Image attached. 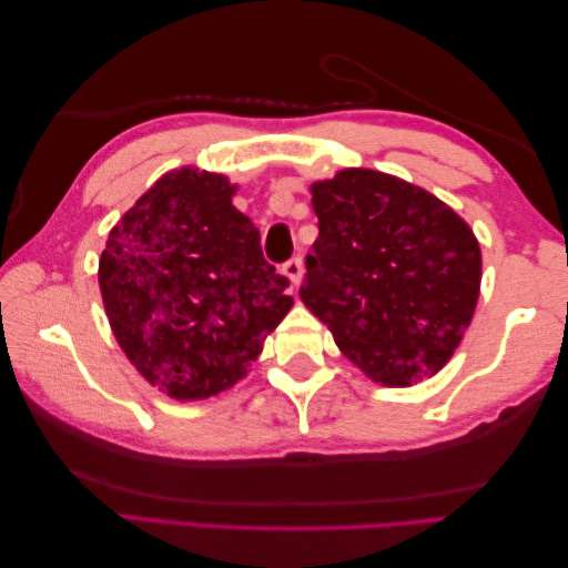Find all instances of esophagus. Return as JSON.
Returning a JSON list of instances; mask_svg holds the SVG:
<instances>
[{
    "mask_svg": "<svg viewBox=\"0 0 568 568\" xmlns=\"http://www.w3.org/2000/svg\"><path fill=\"white\" fill-rule=\"evenodd\" d=\"M303 271H305V265H303V258H300V256L291 258V261H287V263L283 265V273H285L287 277H291L293 287H297L300 281H303Z\"/></svg>",
    "mask_w": 568,
    "mask_h": 568,
    "instance_id": "obj_1",
    "label": "esophagus"
}]
</instances>
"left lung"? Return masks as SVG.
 Returning <instances> with one entry per match:
<instances>
[{"instance_id": "1", "label": "left lung", "mask_w": 568, "mask_h": 568, "mask_svg": "<svg viewBox=\"0 0 568 568\" xmlns=\"http://www.w3.org/2000/svg\"><path fill=\"white\" fill-rule=\"evenodd\" d=\"M320 236L300 297L354 364L413 385L452 358L474 317L480 246L427 190L366 168L312 185Z\"/></svg>"}]
</instances>
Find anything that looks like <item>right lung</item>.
I'll use <instances>...</instances> for the list:
<instances>
[{
	"label": "right lung",
	"mask_w": 568,
	"mask_h": 568,
	"mask_svg": "<svg viewBox=\"0 0 568 568\" xmlns=\"http://www.w3.org/2000/svg\"><path fill=\"white\" fill-rule=\"evenodd\" d=\"M224 175H163L110 232L100 291L119 346L178 400L232 388L293 307Z\"/></svg>",
	"instance_id": "1"
}]
</instances>
